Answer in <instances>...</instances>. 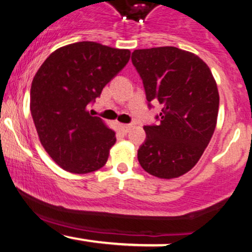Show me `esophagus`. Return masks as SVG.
<instances>
[{"mask_svg": "<svg viewBox=\"0 0 252 252\" xmlns=\"http://www.w3.org/2000/svg\"><path fill=\"white\" fill-rule=\"evenodd\" d=\"M120 126H121V129H122V131L126 132V134L129 131L130 129H131V124H121Z\"/></svg>", "mask_w": 252, "mask_h": 252, "instance_id": "34e87169", "label": "esophagus"}]
</instances>
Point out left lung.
<instances>
[{
	"mask_svg": "<svg viewBox=\"0 0 252 252\" xmlns=\"http://www.w3.org/2000/svg\"><path fill=\"white\" fill-rule=\"evenodd\" d=\"M131 62L147 100L163 106L156 117L160 124L144 126L138 162L156 178H179L198 163L215 132L219 109L215 78L204 60L173 46L135 50Z\"/></svg>",
	"mask_w": 252,
	"mask_h": 252,
	"instance_id": "obj_1",
	"label": "left lung"
}]
</instances>
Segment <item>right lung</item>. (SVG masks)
Here are the masks:
<instances>
[{
	"label": "right lung",
	"instance_id": "1",
	"mask_svg": "<svg viewBox=\"0 0 252 252\" xmlns=\"http://www.w3.org/2000/svg\"><path fill=\"white\" fill-rule=\"evenodd\" d=\"M129 59V50L82 41L58 48L37 70L32 117L42 147L63 169L86 174L106 163L116 132L88 105Z\"/></svg>",
	"mask_w": 252,
	"mask_h": 252
}]
</instances>
